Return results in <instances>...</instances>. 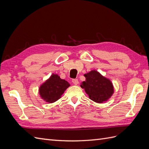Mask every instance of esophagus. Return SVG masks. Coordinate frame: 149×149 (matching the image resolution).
Instances as JSON below:
<instances>
[{"mask_svg":"<svg viewBox=\"0 0 149 149\" xmlns=\"http://www.w3.org/2000/svg\"><path fill=\"white\" fill-rule=\"evenodd\" d=\"M72 82L74 84V85H77L78 84V79H74L72 80Z\"/></svg>","mask_w":149,"mask_h":149,"instance_id":"34e87169","label":"esophagus"}]
</instances>
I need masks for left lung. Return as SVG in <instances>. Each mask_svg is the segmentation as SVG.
<instances>
[{"instance_id": "1", "label": "left lung", "mask_w": 149, "mask_h": 149, "mask_svg": "<svg viewBox=\"0 0 149 149\" xmlns=\"http://www.w3.org/2000/svg\"><path fill=\"white\" fill-rule=\"evenodd\" d=\"M84 76L86 81L82 82L81 87L84 89L89 99L93 101L102 103L109 100L114 93V87L111 81L99 72L92 70Z\"/></svg>"}]
</instances>
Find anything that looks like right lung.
I'll list each match as a JSON object with an SVG mask.
<instances>
[{"label": "right lung", "instance_id": "1", "mask_svg": "<svg viewBox=\"0 0 149 149\" xmlns=\"http://www.w3.org/2000/svg\"><path fill=\"white\" fill-rule=\"evenodd\" d=\"M70 86L68 81L61 79L58 74H52L48 79L40 86L39 93L45 101L52 103L59 100Z\"/></svg>", "mask_w": 149, "mask_h": 149}]
</instances>
